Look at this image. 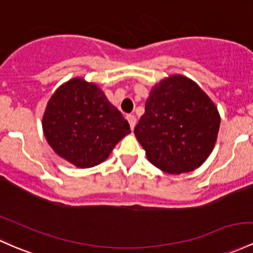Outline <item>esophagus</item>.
<instances>
[{
    "instance_id": "obj_1",
    "label": "esophagus",
    "mask_w": 253,
    "mask_h": 253,
    "mask_svg": "<svg viewBox=\"0 0 253 253\" xmlns=\"http://www.w3.org/2000/svg\"><path fill=\"white\" fill-rule=\"evenodd\" d=\"M127 121H128L129 126H131V129L134 128L135 122H137V119H135L134 115H127Z\"/></svg>"
}]
</instances>
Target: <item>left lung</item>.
<instances>
[{"instance_id":"obj_1","label":"left lung","mask_w":253,"mask_h":253,"mask_svg":"<svg viewBox=\"0 0 253 253\" xmlns=\"http://www.w3.org/2000/svg\"><path fill=\"white\" fill-rule=\"evenodd\" d=\"M220 122L217 107L199 85L173 74L151 88L134 134L155 167L188 173L211 154Z\"/></svg>"}]
</instances>
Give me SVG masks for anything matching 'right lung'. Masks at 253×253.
Listing matches in <instances>:
<instances>
[{
  "mask_svg": "<svg viewBox=\"0 0 253 253\" xmlns=\"http://www.w3.org/2000/svg\"><path fill=\"white\" fill-rule=\"evenodd\" d=\"M43 133L51 149L78 168L104 162L131 128L95 83L73 78L52 93L43 114Z\"/></svg>",
  "mask_w": 253,
  "mask_h": 253,
  "instance_id": "1",
  "label": "right lung"
}]
</instances>
